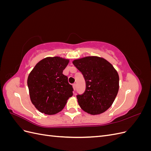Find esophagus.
<instances>
[{
    "label": "esophagus",
    "instance_id": "34e87169",
    "mask_svg": "<svg viewBox=\"0 0 151 151\" xmlns=\"http://www.w3.org/2000/svg\"><path fill=\"white\" fill-rule=\"evenodd\" d=\"M72 86H73V88H74V90L75 91L76 89V84H73Z\"/></svg>",
    "mask_w": 151,
    "mask_h": 151
}]
</instances>
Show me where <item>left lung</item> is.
I'll list each match as a JSON object with an SVG mask.
<instances>
[{"label": "left lung", "mask_w": 151, "mask_h": 151, "mask_svg": "<svg viewBox=\"0 0 151 151\" xmlns=\"http://www.w3.org/2000/svg\"><path fill=\"white\" fill-rule=\"evenodd\" d=\"M72 63L86 81L85 92L77 96L81 109L93 115L106 111L119 89V76L115 68L106 59L97 56L76 59Z\"/></svg>", "instance_id": "left-lung-1"}]
</instances>
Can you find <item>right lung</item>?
Returning a JSON list of instances; mask_svg holds the SVG:
<instances>
[{"instance_id": "add662e5", "label": "right lung", "mask_w": 151, "mask_h": 151, "mask_svg": "<svg viewBox=\"0 0 151 151\" xmlns=\"http://www.w3.org/2000/svg\"><path fill=\"white\" fill-rule=\"evenodd\" d=\"M69 59L60 57H46L31 71L28 86L31 103L41 113L55 115L65 107L73 95L72 86L62 74Z\"/></svg>"}]
</instances>
